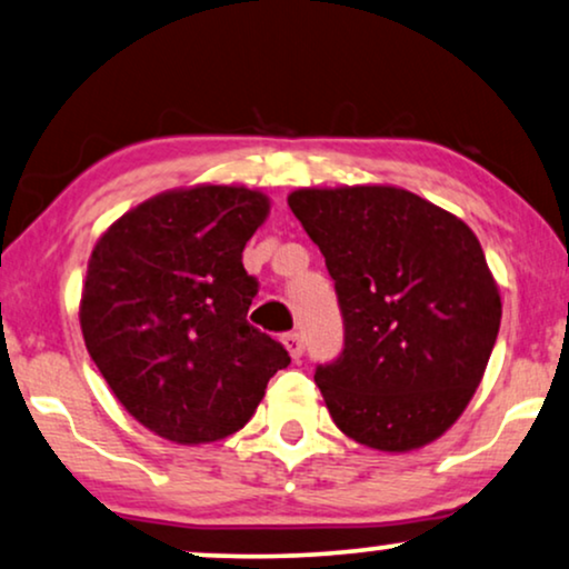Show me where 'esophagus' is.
<instances>
[{
  "mask_svg": "<svg viewBox=\"0 0 569 569\" xmlns=\"http://www.w3.org/2000/svg\"><path fill=\"white\" fill-rule=\"evenodd\" d=\"M283 346L291 353V359H301L305 356V338H301V332H286Z\"/></svg>",
  "mask_w": 569,
  "mask_h": 569,
  "instance_id": "34e87169",
  "label": "esophagus"
}]
</instances>
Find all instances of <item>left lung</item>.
Instances as JSON below:
<instances>
[{"mask_svg": "<svg viewBox=\"0 0 569 569\" xmlns=\"http://www.w3.org/2000/svg\"><path fill=\"white\" fill-rule=\"evenodd\" d=\"M289 208L343 312V353L315 372L336 427L380 452L435 442L471 403L502 320L476 233L392 184L293 189Z\"/></svg>", "mask_w": 569, "mask_h": 569, "instance_id": "1", "label": "left lung"}]
</instances>
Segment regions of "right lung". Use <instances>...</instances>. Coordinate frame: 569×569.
I'll list each match as a JSON object with an SVG mask.
<instances>
[{
    "label": "right lung",
    "instance_id": "obj_1",
    "mask_svg": "<svg viewBox=\"0 0 569 569\" xmlns=\"http://www.w3.org/2000/svg\"><path fill=\"white\" fill-rule=\"evenodd\" d=\"M270 197L241 184L166 189L127 210L88 260L80 330L127 413L173 445L252 419L286 348L247 322L257 280L241 252Z\"/></svg>",
    "mask_w": 569,
    "mask_h": 569
}]
</instances>
